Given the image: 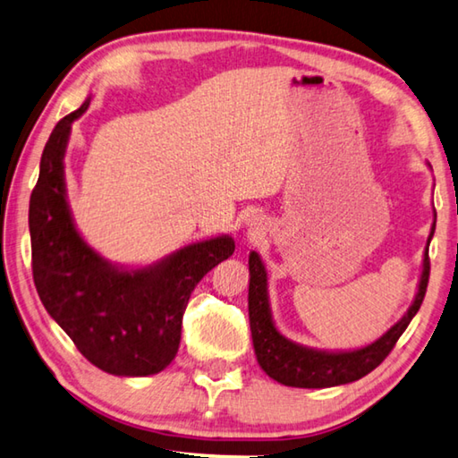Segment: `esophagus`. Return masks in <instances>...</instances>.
Returning <instances> with one entry per match:
<instances>
[{
  "mask_svg": "<svg viewBox=\"0 0 458 458\" xmlns=\"http://www.w3.org/2000/svg\"><path fill=\"white\" fill-rule=\"evenodd\" d=\"M248 226H250V230L252 232H258V230H262V226H260V220L256 218V216H252V218H248Z\"/></svg>",
  "mask_w": 458,
  "mask_h": 458,
  "instance_id": "34e87169",
  "label": "esophagus"
}]
</instances>
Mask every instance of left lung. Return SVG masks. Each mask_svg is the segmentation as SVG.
I'll return each mask as SVG.
<instances>
[{
  "instance_id": "obj_1",
  "label": "left lung",
  "mask_w": 458,
  "mask_h": 458,
  "mask_svg": "<svg viewBox=\"0 0 458 458\" xmlns=\"http://www.w3.org/2000/svg\"><path fill=\"white\" fill-rule=\"evenodd\" d=\"M437 212L432 220V228L427 240L425 258H422V272L419 280V290L409 310L390 327L385 335L374 343L354 348V351H316L310 346H302L280 335L276 324L272 320L270 301H268V274L258 252H250L248 258V270H250V286H248V316H250L252 343L258 364L280 385L296 388H328L338 385H348L362 377H367L393 351L396 340L409 327L414 314L419 312L425 301L428 284V244L435 234Z\"/></svg>"
}]
</instances>
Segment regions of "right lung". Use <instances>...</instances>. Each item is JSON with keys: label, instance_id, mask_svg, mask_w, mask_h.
Returning a JSON list of instances; mask_svg holds the SVG:
<instances>
[{"label": "right lung", "instance_id": "add662e5", "mask_svg": "<svg viewBox=\"0 0 458 458\" xmlns=\"http://www.w3.org/2000/svg\"><path fill=\"white\" fill-rule=\"evenodd\" d=\"M88 106L89 99L57 122L41 154L30 198L33 282L47 314L94 367L115 377H149L178 352L192 290L236 246L222 234L142 268L99 256L73 224L64 176L72 123Z\"/></svg>", "mask_w": 458, "mask_h": 458}]
</instances>
